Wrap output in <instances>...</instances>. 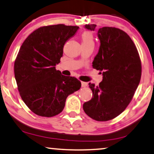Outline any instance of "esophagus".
Listing matches in <instances>:
<instances>
[{
    "label": "esophagus",
    "instance_id": "1",
    "mask_svg": "<svg viewBox=\"0 0 154 154\" xmlns=\"http://www.w3.org/2000/svg\"><path fill=\"white\" fill-rule=\"evenodd\" d=\"M81 84H82V87H86V86H88V84H87L86 82H81Z\"/></svg>",
    "mask_w": 154,
    "mask_h": 154
}]
</instances>
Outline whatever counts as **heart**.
<instances>
[{
  "label": "heart",
  "mask_w": 154,
  "mask_h": 154,
  "mask_svg": "<svg viewBox=\"0 0 154 154\" xmlns=\"http://www.w3.org/2000/svg\"><path fill=\"white\" fill-rule=\"evenodd\" d=\"M82 45H95L93 34L91 32L86 31L82 34Z\"/></svg>",
  "instance_id": "obj_1"
}]
</instances>
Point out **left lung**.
I'll return each instance as SVG.
<instances>
[{"mask_svg": "<svg viewBox=\"0 0 154 154\" xmlns=\"http://www.w3.org/2000/svg\"><path fill=\"white\" fill-rule=\"evenodd\" d=\"M95 27L88 24L85 28L93 31ZM97 36L100 46L93 68L102 71L103 79L98 86L88 84L93 97L83 109L93 120L105 122L116 118L129 104L140 81L142 66L136 45L125 32L104 27Z\"/></svg>", "mask_w": 154, "mask_h": 154, "instance_id": "1", "label": "left lung"}]
</instances>
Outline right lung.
<instances>
[{"label": "right lung", "mask_w": 154, "mask_h": 154, "mask_svg": "<svg viewBox=\"0 0 154 154\" xmlns=\"http://www.w3.org/2000/svg\"><path fill=\"white\" fill-rule=\"evenodd\" d=\"M78 29L63 24L41 27L20 48L14 62L18 90L27 106L38 116L59 114L68 96L81 88L77 78L61 75L55 68L63 56L64 44Z\"/></svg>", "instance_id": "1"}]
</instances>
